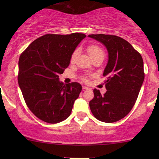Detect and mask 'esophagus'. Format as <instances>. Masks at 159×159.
I'll list each match as a JSON object with an SVG mask.
<instances>
[{
    "label": "esophagus",
    "mask_w": 159,
    "mask_h": 159,
    "mask_svg": "<svg viewBox=\"0 0 159 159\" xmlns=\"http://www.w3.org/2000/svg\"><path fill=\"white\" fill-rule=\"evenodd\" d=\"M82 89H83V90H88V89H90V88H88V87L87 86H82Z\"/></svg>",
    "instance_id": "obj_1"
}]
</instances>
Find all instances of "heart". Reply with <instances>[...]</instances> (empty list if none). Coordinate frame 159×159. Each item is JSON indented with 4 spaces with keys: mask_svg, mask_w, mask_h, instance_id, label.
<instances>
[{
    "mask_svg": "<svg viewBox=\"0 0 159 159\" xmlns=\"http://www.w3.org/2000/svg\"><path fill=\"white\" fill-rule=\"evenodd\" d=\"M78 50H75V51L73 52L72 54H71V61L72 62L75 61V58L77 57V54H78ZM88 51L89 54H90V56H91V58H93L95 57V56H96L98 55H100V54H104L103 53V50H102L101 48L99 46H98L96 45H89L88 47ZM83 79L85 80V78H83Z\"/></svg>",
    "mask_w": 159,
    "mask_h": 159,
    "instance_id": "b5f03b06",
    "label": "heart"
}]
</instances>
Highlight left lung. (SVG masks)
Listing matches in <instances>:
<instances>
[{
  "label": "left lung",
  "instance_id": "1",
  "mask_svg": "<svg viewBox=\"0 0 159 159\" xmlns=\"http://www.w3.org/2000/svg\"><path fill=\"white\" fill-rule=\"evenodd\" d=\"M105 45L108 63L103 75L106 92L101 95L94 89V98L89 103L91 112L98 120L112 123L123 119L135 103L144 81L143 58L125 39L110 34H90Z\"/></svg>",
  "mask_w": 159,
  "mask_h": 159
}]
</instances>
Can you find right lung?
Wrapping results in <instances>:
<instances>
[{"label": "right lung", "mask_w": 159, "mask_h": 159, "mask_svg": "<svg viewBox=\"0 0 159 159\" xmlns=\"http://www.w3.org/2000/svg\"><path fill=\"white\" fill-rule=\"evenodd\" d=\"M85 37L82 33L47 34L21 54L19 88L28 108L42 121L58 123L71 114L82 85L78 82L64 84L58 75L69 66L71 54Z\"/></svg>", "instance_id": "1"}]
</instances>
